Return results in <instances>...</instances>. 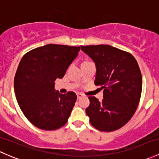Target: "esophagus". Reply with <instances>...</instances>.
<instances>
[{"label":"esophagus","instance_id":"esophagus-1","mask_svg":"<svg viewBox=\"0 0 159 159\" xmlns=\"http://www.w3.org/2000/svg\"><path fill=\"white\" fill-rule=\"evenodd\" d=\"M83 96H84V95H83L82 93H77V98H78V100L81 99V98H82Z\"/></svg>","mask_w":159,"mask_h":159}]
</instances>
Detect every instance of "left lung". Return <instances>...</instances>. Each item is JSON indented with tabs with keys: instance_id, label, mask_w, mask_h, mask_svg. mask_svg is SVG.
I'll use <instances>...</instances> for the list:
<instances>
[{
	"instance_id": "8db88e82",
	"label": "left lung",
	"mask_w": 159,
	"mask_h": 159,
	"mask_svg": "<svg viewBox=\"0 0 159 159\" xmlns=\"http://www.w3.org/2000/svg\"><path fill=\"white\" fill-rule=\"evenodd\" d=\"M96 66L95 85L103 88V100L88 97L86 108L91 125L111 132L124 126L135 113L143 87L141 71L130 53L109 45L81 46Z\"/></svg>"
}]
</instances>
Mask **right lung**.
I'll list each match as a JSON object with an SVG mask.
<instances>
[{
	"instance_id": "right-lung-1",
	"label": "right lung",
	"mask_w": 159,
	"mask_h": 159,
	"mask_svg": "<svg viewBox=\"0 0 159 159\" xmlns=\"http://www.w3.org/2000/svg\"><path fill=\"white\" fill-rule=\"evenodd\" d=\"M80 51V46L48 44L28 52L20 60L14 78V92L28 120L44 130H55L68 121L77 100L75 93L55 89Z\"/></svg>"
}]
</instances>
